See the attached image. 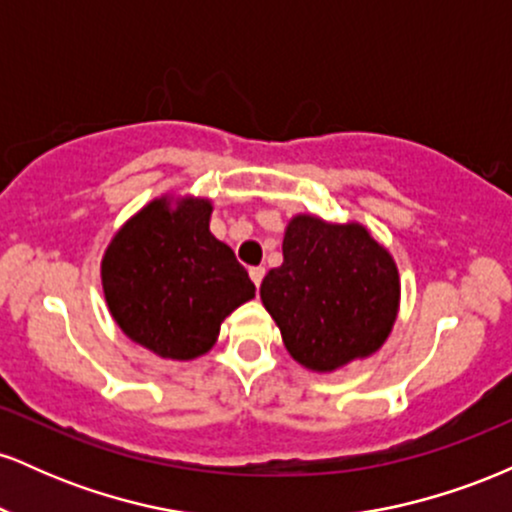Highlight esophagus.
Returning a JSON list of instances; mask_svg holds the SVG:
<instances>
[{"mask_svg": "<svg viewBox=\"0 0 512 512\" xmlns=\"http://www.w3.org/2000/svg\"><path fill=\"white\" fill-rule=\"evenodd\" d=\"M250 279H252V284L260 286L264 279V267H250Z\"/></svg>", "mask_w": 512, "mask_h": 512, "instance_id": "1", "label": "esophagus"}]
</instances>
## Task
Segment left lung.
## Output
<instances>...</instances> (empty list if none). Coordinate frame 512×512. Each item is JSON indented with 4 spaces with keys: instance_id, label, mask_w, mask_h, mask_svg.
<instances>
[{
    "instance_id": "1",
    "label": "left lung",
    "mask_w": 512,
    "mask_h": 512,
    "mask_svg": "<svg viewBox=\"0 0 512 512\" xmlns=\"http://www.w3.org/2000/svg\"><path fill=\"white\" fill-rule=\"evenodd\" d=\"M284 262L260 298L301 366L332 373L385 344L399 310L397 264L361 223L293 216Z\"/></svg>"
}]
</instances>
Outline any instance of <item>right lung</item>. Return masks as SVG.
I'll return each mask as SVG.
<instances>
[{"instance_id":"add662e5","label":"right lung","mask_w":512,"mask_h":512,"mask_svg":"<svg viewBox=\"0 0 512 512\" xmlns=\"http://www.w3.org/2000/svg\"><path fill=\"white\" fill-rule=\"evenodd\" d=\"M211 202H149L110 240L101 262L105 303L132 342L161 358L207 354L221 322L255 298V284L209 231Z\"/></svg>"}]
</instances>
